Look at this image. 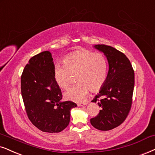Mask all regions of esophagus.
Returning a JSON list of instances; mask_svg holds the SVG:
<instances>
[{
  "label": "esophagus",
  "instance_id": "1",
  "mask_svg": "<svg viewBox=\"0 0 155 155\" xmlns=\"http://www.w3.org/2000/svg\"><path fill=\"white\" fill-rule=\"evenodd\" d=\"M87 103H88L87 101V102H80V103H77V105H78V107H81V106L87 105Z\"/></svg>",
  "mask_w": 155,
  "mask_h": 155
}]
</instances>
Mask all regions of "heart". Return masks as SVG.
Returning <instances> with one entry per match:
<instances>
[{"mask_svg": "<svg viewBox=\"0 0 155 155\" xmlns=\"http://www.w3.org/2000/svg\"><path fill=\"white\" fill-rule=\"evenodd\" d=\"M70 74H76L78 82L68 88L64 96L68 100L81 101L90 89L96 91L104 84L107 76V60L101 53L76 51L65 57L64 65L54 66V78L58 87L67 89L71 81Z\"/></svg>", "mask_w": 155, "mask_h": 155, "instance_id": "1", "label": "heart"}]
</instances>
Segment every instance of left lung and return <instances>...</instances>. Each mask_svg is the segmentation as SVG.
I'll return each mask as SVG.
<instances>
[{
  "label": "left lung",
  "mask_w": 155,
  "mask_h": 155,
  "mask_svg": "<svg viewBox=\"0 0 155 155\" xmlns=\"http://www.w3.org/2000/svg\"><path fill=\"white\" fill-rule=\"evenodd\" d=\"M94 48L104 54L109 71L104 84L91 101H98L101 110L90 122L97 130L107 131L120 125L130 112L134 72L128 58L116 48L104 44L94 45Z\"/></svg>",
  "instance_id": "8db88e82"
}]
</instances>
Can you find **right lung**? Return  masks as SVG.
<instances>
[{
    "mask_svg": "<svg viewBox=\"0 0 155 155\" xmlns=\"http://www.w3.org/2000/svg\"><path fill=\"white\" fill-rule=\"evenodd\" d=\"M54 64L50 51L33 56L21 76V95L32 124L42 132L58 133L69 124L73 101H63L54 78Z\"/></svg>",
    "mask_w": 155,
    "mask_h": 155,
    "instance_id": "1",
    "label": "right lung"
}]
</instances>
